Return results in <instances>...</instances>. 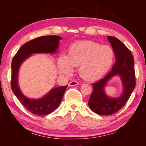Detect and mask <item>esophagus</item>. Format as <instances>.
I'll use <instances>...</instances> for the list:
<instances>
[{
  "instance_id": "1",
  "label": "esophagus",
  "mask_w": 146,
  "mask_h": 146,
  "mask_svg": "<svg viewBox=\"0 0 146 146\" xmlns=\"http://www.w3.org/2000/svg\"><path fill=\"white\" fill-rule=\"evenodd\" d=\"M78 84V82L76 80H73V81H71V82L68 84V86H77Z\"/></svg>"
}]
</instances>
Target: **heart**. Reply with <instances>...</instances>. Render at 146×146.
<instances>
[{"label": "heart", "mask_w": 146, "mask_h": 146, "mask_svg": "<svg viewBox=\"0 0 146 146\" xmlns=\"http://www.w3.org/2000/svg\"><path fill=\"white\" fill-rule=\"evenodd\" d=\"M114 60V51L108 46L90 40L73 44L68 55H62L58 61L60 73L70 75L73 66H78V73L86 80H95L110 70Z\"/></svg>", "instance_id": "1"}]
</instances>
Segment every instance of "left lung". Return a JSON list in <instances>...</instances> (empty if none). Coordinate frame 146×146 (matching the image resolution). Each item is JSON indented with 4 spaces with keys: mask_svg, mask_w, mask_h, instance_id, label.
<instances>
[{
    "mask_svg": "<svg viewBox=\"0 0 146 146\" xmlns=\"http://www.w3.org/2000/svg\"><path fill=\"white\" fill-rule=\"evenodd\" d=\"M108 38L113 47L116 62L111 71L105 77L93 84V91L88 102L91 110L101 115H113L122 109L136 85L134 60L131 51L117 38L108 36ZM117 74L123 84V93L118 98H108L104 92V88L109 79Z\"/></svg>",
    "mask_w": 146,
    "mask_h": 146,
    "instance_id": "left-lung-1",
    "label": "left lung"
}]
</instances>
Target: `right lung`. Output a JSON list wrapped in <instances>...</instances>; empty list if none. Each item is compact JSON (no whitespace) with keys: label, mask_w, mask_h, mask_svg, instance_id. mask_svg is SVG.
<instances>
[{"label":"right lung","mask_w":146,"mask_h":146,"mask_svg":"<svg viewBox=\"0 0 146 146\" xmlns=\"http://www.w3.org/2000/svg\"><path fill=\"white\" fill-rule=\"evenodd\" d=\"M62 38L56 35L40 36L26 42L13 56L11 62V88L22 104L29 111L36 115H46L54 111L60 105L67 86L53 88L47 95L39 99H29L20 90L18 73L22 63L33 53H55Z\"/></svg>","instance_id":"right-lung-1"}]
</instances>
